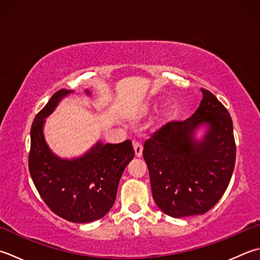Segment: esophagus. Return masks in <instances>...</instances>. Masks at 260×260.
I'll list each match as a JSON object with an SVG mask.
<instances>
[{
	"label": "esophagus",
	"instance_id": "34e87169",
	"mask_svg": "<svg viewBox=\"0 0 260 260\" xmlns=\"http://www.w3.org/2000/svg\"><path fill=\"white\" fill-rule=\"evenodd\" d=\"M133 146H134V151H135V155L137 157L142 156V152H143V145H142L141 142L134 141L133 142Z\"/></svg>",
	"mask_w": 260,
	"mask_h": 260
}]
</instances>
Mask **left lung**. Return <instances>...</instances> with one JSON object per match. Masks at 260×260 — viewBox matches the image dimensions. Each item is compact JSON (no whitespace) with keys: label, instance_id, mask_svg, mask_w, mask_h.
Listing matches in <instances>:
<instances>
[{"label":"left lung","instance_id":"8db88e82","mask_svg":"<svg viewBox=\"0 0 260 260\" xmlns=\"http://www.w3.org/2000/svg\"><path fill=\"white\" fill-rule=\"evenodd\" d=\"M203 99L195 114L170 121L144 143L152 196L157 207L172 217L205 214L224 194L236 165L231 116L216 96L201 89ZM208 132L201 141L194 132Z\"/></svg>","mask_w":260,"mask_h":260}]
</instances>
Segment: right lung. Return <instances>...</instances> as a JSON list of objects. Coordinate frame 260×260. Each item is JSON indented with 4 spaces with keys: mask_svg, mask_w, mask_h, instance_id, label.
I'll return each instance as SVG.
<instances>
[{
    "mask_svg": "<svg viewBox=\"0 0 260 260\" xmlns=\"http://www.w3.org/2000/svg\"><path fill=\"white\" fill-rule=\"evenodd\" d=\"M71 92L57 91L36 115L30 131L29 172L40 197L56 215L70 222L89 223L104 217L113 207L120 177L134 157V149L129 140L119 144L99 141L76 159L55 155L44 137L45 118Z\"/></svg>",
    "mask_w": 260,
    "mask_h": 260,
    "instance_id": "add662e5",
    "label": "right lung"
}]
</instances>
